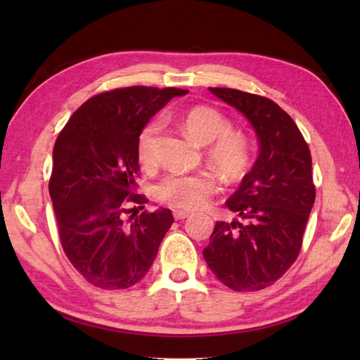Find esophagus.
<instances>
[{"label":"esophagus","instance_id":"esophagus-1","mask_svg":"<svg viewBox=\"0 0 360 360\" xmlns=\"http://www.w3.org/2000/svg\"><path fill=\"white\" fill-rule=\"evenodd\" d=\"M173 215H174V219H186L192 215V213L187 210H173Z\"/></svg>","mask_w":360,"mask_h":360}]
</instances>
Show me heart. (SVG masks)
Here are the masks:
<instances>
[{
  "label": "heart",
  "instance_id": "obj_1",
  "mask_svg": "<svg viewBox=\"0 0 360 360\" xmlns=\"http://www.w3.org/2000/svg\"><path fill=\"white\" fill-rule=\"evenodd\" d=\"M182 131L198 145H210L207 156L217 170L229 179H238L249 167V145L240 131L231 129V120L207 105H195L176 116ZM160 120L153 119L137 137V156L143 165L155 160ZM215 192V178L210 173H172L159 182L156 195L176 209L198 210L207 204Z\"/></svg>",
  "mask_w": 360,
  "mask_h": 360
}]
</instances>
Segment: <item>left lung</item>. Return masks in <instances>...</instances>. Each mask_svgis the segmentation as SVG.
<instances>
[{
	"mask_svg": "<svg viewBox=\"0 0 360 360\" xmlns=\"http://www.w3.org/2000/svg\"><path fill=\"white\" fill-rule=\"evenodd\" d=\"M240 111L258 141V156L226 205L238 219L217 221L205 263L233 290H259L277 281L298 257L316 188L308 143L289 114L271 98L209 88Z\"/></svg>",
	"mask_w": 360,
	"mask_h": 360,
	"instance_id": "8db88e82",
	"label": "left lung"
}]
</instances>
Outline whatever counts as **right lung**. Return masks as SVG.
Here are the masks:
<instances>
[{
	"label": "right lung",
	"instance_id": "add662e5",
	"mask_svg": "<svg viewBox=\"0 0 360 360\" xmlns=\"http://www.w3.org/2000/svg\"><path fill=\"white\" fill-rule=\"evenodd\" d=\"M186 94V89L148 86L97 94L72 114L57 137L49 195L60 241L91 285L127 289L155 262L174 219L170 209L159 207L125 221L136 204L142 210L148 202L136 193L137 137L170 98Z\"/></svg>",
	"mask_w": 360,
	"mask_h": 360
}]
</instances>
